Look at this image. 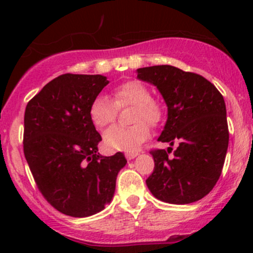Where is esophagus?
Masks as SVG:
<instances>
[{
  "label": "esophagus",
  "mask_w": 253,
  "mask_h": 253,
  "mask_svg": "<svg viewBox=\"0 0 253 253\" xmlns=\"http://www.w3.org/2000/svg\"><path fill=\"white\" fill-rule=\"evenodd\" d=\"M125 155H126L127 159L131 160V159H134V158H136L137 155H138V153H137V152H131V153H126V154H125Z\"/></svg>",
  "instance_id": "34e87169"
}]
</instances>
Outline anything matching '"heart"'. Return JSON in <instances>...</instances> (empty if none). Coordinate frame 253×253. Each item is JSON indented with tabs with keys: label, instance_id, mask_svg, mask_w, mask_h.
I'll return each mask as SVG.
<instances>
[{
	"label": "heart",
	"instance_id": "1",
	"mask_svg": "<svg viewBox=\"0 0 253 253\" xmlns=\"http://www.w3.org/2000/svg\"><path fill=\"white\" fill-rule=\"evenodd\" d=\"M112 96L114 101L106 95L96 96L89 108V117L96 128H105L116 120L119 108L133 105V126H112L104 133V144L111 150L134 152L149 137L148 125L154 127L162 122V104L152 98L150 89L139 81L124 82L114 89Z\"/></svg>",
	"mask_w": 253,
	"mask_h": 253
}]
</instances>
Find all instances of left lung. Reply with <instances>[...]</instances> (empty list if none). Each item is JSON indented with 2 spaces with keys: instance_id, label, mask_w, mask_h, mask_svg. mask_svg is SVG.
Wrapping results in <instances>:
<instances>
[{
  "instance_id": "obj_1",
  "label": "left lung",
  "mask_w": 253,
  "mask_h": 253,
  "mask_svg": "<svg viewBox=\"0 0 253 253\" xmlns=\"http://www.w3.org/2000/svg\"><path fill=\"white\" fill-rule=\"evenodd\" d=\"M137 78L158 88L168 106L160 142L178 143L152 150L154 170L145 180L155 198L188 205L208 195L219 180L229 144L223 95L205 77L169 65L137 70Z\"/></svg>"
}]
</instances>
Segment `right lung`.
<instances>
[{"mask_svg": "<svg viewBox=\"0 0 253 253\" xmlns=\"http://www.w3.org/2000/svg\"><path fill=\"white\" fill-rule=\"evenodd\" d=\"M108 84L101 75L66 73L48 82L25 108V159L45 200L66 215L84 218L103 211L127 163L121 152L96 153L101 136L89 108Z\"/></svg>", "mask_w": 253, "mask_h": 253, "instance_id": "obj_1", "label": "right lung"}]
</instances>
